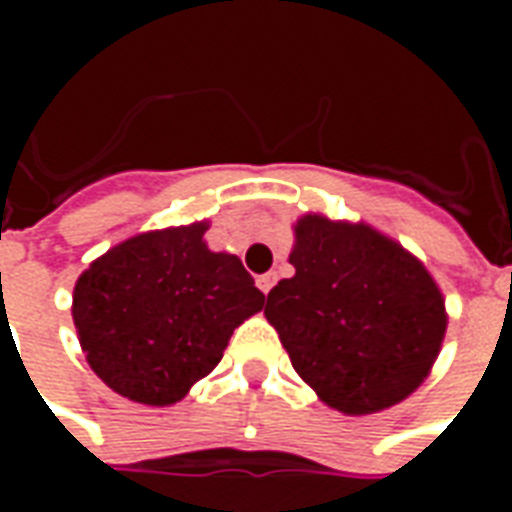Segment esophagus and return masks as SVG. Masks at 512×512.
Returning a JSON list of instances; mask_svg holds the SVG:
<instances>
[{"label": "esophagus", "instance_id": "1", "mask_svg": "<svg viewBox=\"0 0 512 512\" xmlns=\"http://www.w3.org/2000/svg\"><path fill=\"white\" fill-rule=\"evenodd\" d=\"M274 282H277V274L268 271V274H260V277H257V288L263 290V293H268V290L274 288Z\"/></svg>", "mask_w": 512, "mask_h": 512}]
</instances>
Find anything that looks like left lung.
Here are the masks:
<instances>
[{
	"mask_svg": "<svg viewBox=\"0 0 512 512\" xmlns=\"http://www.w3.org/2000/svg\"><path fill=\"white\" fill-rule=\"evenodd\" d=\"M293 233L296 274L268 293L266 318L296 373L351 417L406 400L447 332L428 268L365 222L307 213Z\"/></svg>",
	"mask_w": 512,
	"mask_h": 512,
	"instance_id": "obj_1",
	"label": "left lung"
}]
</instances>
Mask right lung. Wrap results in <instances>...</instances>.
I'll return each mask as SVG.
<instances>
[{"mask_svg": "<svg viewBox=\"0 0 512 512\" xmlns=\"http://www.w3.org/2000/svg\"><path fill=\"white\" fill-rule=\"evenodd\" d=\"M205 230L208 222L139 233L76 279L73 323L87 362L134 403L183 400L266 304L238 257L208 249Z\"/></svg>", "mask_w": 512, "mask_h": 512, "instance_id": "1", "label": "right lung"}]
</instances>
